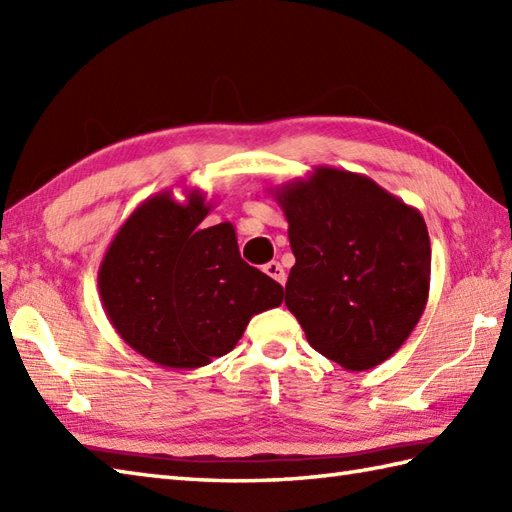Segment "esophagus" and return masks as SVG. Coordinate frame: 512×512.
I'll list each match as a JSON object with an SVG mask.
<instances>
[{"instance_id": "obj_1", "label": "esophagus", "mask_w": 512, "mask_h": 512, "mask_svg": "<svg viewBox=\"0 0 512 512\" xmlns=\"http://www.w3.org/2000/svg\"><path fill=\"white\" fill-rule=\"evenodd\" d=\"M264 273H266L270 279H275L277 284H281V286L286 284V270H284V266H281L279 262H268V264L264 266Z\"/></svg>"}]
</instances>
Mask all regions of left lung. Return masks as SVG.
Listing matches in <instances>:
<instances>
[{
    "instance_id": "obj_1",
    "label": "left lung",
    "mask_w": 512,
    "mask_h": 512,
    "mask_svg": "<svg viewBox=\"0 0 512 512\" xmlns=\"http://www.w3.org/2000/svg\"><path fill=\"white\" fill-rule=\"evenodd\" d=\"M288 220L286 306L308 343L347 372L380 365L429 299L431 242L418 209L363 173L314 167L268 189Z\"/></svg>"
}]
</instances>
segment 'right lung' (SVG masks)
<instances>
[{"label": "right lung", "mask_w": 512, "mask_h": 512, "mask_svg": "<svg viewBox=\"0 0 512 512\" xmlns=\"http://www.w3.org/2000/svg\"><path fill=\"white\" fill-rule=\"evenodd\" d=\"M213 209L191 189L140 202L107 246L99 295L118 336L171 369H198L242 339L255 314L277 308L284 288L239 257L231 222L202 226Z\"/></svg>", "instance_id": "obj_1"}]
</instances>
